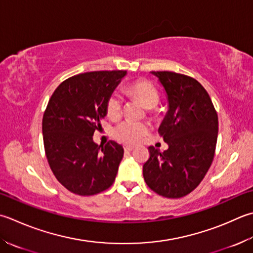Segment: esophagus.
I'll return each mask as SVG.
<instances>
[{
    "label": "esophagus",
    "mask_w": 253,
    "mask_h": 253,
    "mask_svg": "<svg viewBox=\"0 0 253 253\" xmlns=\"http://www.w3.org/2000/svg\"><path fill=\"white\" fill-rule=\"evenodd\" d=\"M133 146H130V145H126V146H124V150L125 151H127V152H129V151H131L132 149H133Z\"/></svg>",
    "instance_id": "1"
}]
</instances>
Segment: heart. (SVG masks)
I'll return each instance as SVG.
<instances>
[{
	"instance_id": "obj_1",
	"label": "heart",
	"mask_w": 253,
	"mask_h": 253,
	"mask_svg": "<svg viewBox=\"0 0 253 253\" xmlns=\"http://www.w3.org/2000/svg\"><path fill=\"white\" fill-rule=\"evenodd\" d=\"M130 95L137 97L146 108L152 110L159 103V92L152 83L147 80H139L131 83L127 87ZM123 112V96L118 92H113L107 98L106 114L110 118H118ZM148 125L142 122L125 121L114 128L113 135L117 140L125 143H132L147 133Z\"/></svg>"
}]
</instances>
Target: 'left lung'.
I'll return each instance as SVG.
<instances>
[{
    "label": "left lung",
    "instance_id": "1",
    "mask_svg": "<svg viewBox=\"0 0 253 253\" xmlns=\"http://www.w3.org/2000/svg\"><path fill=\"white\" fill-rule=\"evenodd\" d=\"M165 88L168 112L159 127L169 148L149 147L143 165L147 185L157 194L179 199L196 189L214 159L218 116L209 93L195 79L170 71H152Z\"/></svg>",
    "mask_w": 253,
    "mask_h": 253
}]
</instances>
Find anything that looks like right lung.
I'll return each mask as SVG.
<instances>
[{
    "label": "right lung",
    "instance_id": "right-lung-1",
    "mask_svg": "<svg viewBox=\"0 0 253 253\" xmlns=\"http://www.w3.org/2000/svg\"><path fill=\"white\" fill-rule=\"evenodd\" d=\"M126 71H94L67 79L48 102L42 117L44 152L54 176L78 195L107 190L118 171L124 149L115 141L97 145L106 102Z\"/></svg>",
    "mask_w": 253,
    "mask_h": 253
}]
</instances>
